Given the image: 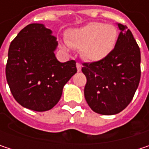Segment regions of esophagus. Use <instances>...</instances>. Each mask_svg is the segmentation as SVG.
<instances>
[{"mask_svg":"<svg viewBox=\"0 0 149 149\" xmlns=\"http://www.w3.org/2000/svg\"><path fill=\"white\" fill-rule=\"evenodd\" d=\"M77 71L78 72H80L81 71V69H82V65L80 64V63H77Z\"/></svg>","mask_w":149,"mask_h":149,"instance_id":"34e87169","label":"esophagus"}]
</instances>
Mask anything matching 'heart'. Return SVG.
Wrapping results in <instances>:
<instances>
[{"instance_id": "b5f03b06", "label": "heart", "mask_w": 149, "mask_h": 149, "mask_svg": "<svg viewBox=\"0 0 149 149\" xmlns=\"http://www.w3.org/2000/svg\"><path fill=\"white\" fill-rule=\"evenodd\" d=\"M118 37L116 28L102 22H90L72 28L66 33V49L80 48L82 57L89 62H98L106 58L114 50Z\"/></svg>"}]
</instances>
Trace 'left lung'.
Masks as SVG:
<instances>
[{"instance_id":"left-lung-1","label":"left lung","mask_w":149,"mask_h":149,"mask_svg":"<svg viewBox=\"0 0 149 149\" xmlns=\"http://www.w3.org/2000/svg\"><path fill=\"white\" fill-rule=\"evenodd\" d=\"M116 25L120 33L113 52L82 68L87 78L85 100L94 112L105 116L116 115L130 104L141 78L140 48L130 30Z\"/></svg>"}]
</instances>
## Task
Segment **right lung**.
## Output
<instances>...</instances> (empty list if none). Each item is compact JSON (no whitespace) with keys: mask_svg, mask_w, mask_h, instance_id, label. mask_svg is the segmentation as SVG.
<instances>
[{"mask_svg":"<svg viewBox=\"0 0 149 149\" xmlns=\"http://www.w3.org/2000/svg\"><path fill=\"white\" fill-rule=\"evenodd\" d=\"M52 31L44 24L24 27L11 42L6 77L15 99L34 111H46L58 103L63 88L77 72L76 62H59Z\"/></svg>","mask_w":149,"mask_h":149,"instance_id":"1","label":"right lung"}]
</instances>
